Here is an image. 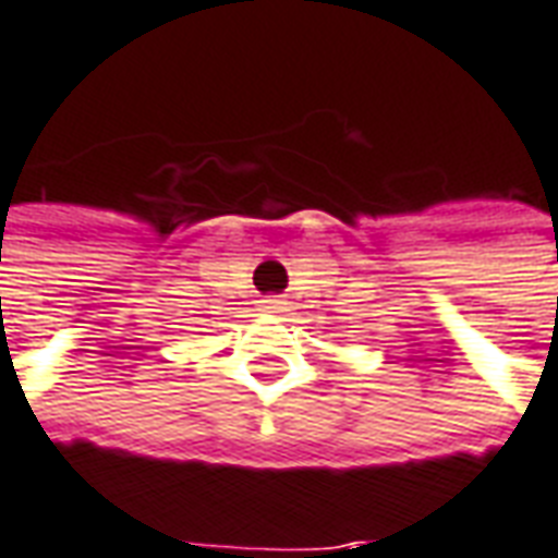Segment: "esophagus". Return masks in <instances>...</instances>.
<instances>
[{"label":"esophagus","mask_w":558,"mask_h":558,"mask_svg":"<svg viewBox=\"0 0 558 558\" xmlns=\"http://www.w3.org/2000/svg\"><path fill=\"white\" fill-rule=\"evenodd\" d=\"M283 305H287V302H283L280 295H266V299H263V311H268V314H278V311H283Z\"/></svg>","instance_id":"esophagus-1"}]
</instances>
